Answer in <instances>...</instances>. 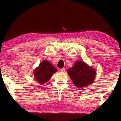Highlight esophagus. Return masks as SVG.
<instances>
[{
    "instance_id": "esophagus-1",
    "label": "esophagus",
    "mask_w": 121,
    "mask_h": 121,
    "mask_svg": "<svg viewBox=\"0 0 121 121\" xmlns=\"http://www.w3.org/2000/svg\"><path fill=\"white\" fill-rule=\"evenodd\" d=\"M60 70L61 72H64L65 71V68H61V69H60Z\"/></svg>"
}]
</instances>
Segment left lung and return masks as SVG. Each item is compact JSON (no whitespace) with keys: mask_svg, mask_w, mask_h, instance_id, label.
Segmentation results:
<instances>
[{"mask_svg":"<svg viewBox=\"0 0 121 121\" xmlns=\"http://www.w3.org/2000/svg\"><path fill=\"white\" fill-rule=\"evenodd\" d=\"M68 74L74 85L79 88L87 86L94 81L96 72L82 60H77L67 70Z\"/></svg>","mask_w":121,"mask_h":121,"instance_id":"obj_1","label":"left lung"}]
</instances>
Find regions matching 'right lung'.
Here are the masks:
<instances>
[{"mask_svg":"<svg viewBox=\"0 0 121 121\" xmlns=\"http://www.w3.org/2000/svg\"><path fill=\"white\" fill-rule=\"evenodd\" d=\"M57 71V69L51 63L44 60L40 64L39 66L36 68L34 75L36 81L42 85L48 81L52 75Z\"/></svg>","mask_w":121,"mask_h":121,"instance_id":"add662e5","label":"right lung"}]
</instances>
